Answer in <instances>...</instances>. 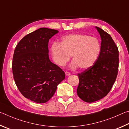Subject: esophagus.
I'll return each mask as SVG.
<instances>
[{"label": "esophagus", "instance_id": "esophagus-1", "mask_svg": "<svg viewBox=\"0 0 129 129\" xmlns=\"http://www.w3.org/2000/svg\"><path fill=\"white\" fill-rule=\"evenodd\" d=\"M65 74H66V76H69V75H70L71 74L68 71H65Z\"/></svg>", "mask_w": 129, "mask_h": 129}]
</instances>
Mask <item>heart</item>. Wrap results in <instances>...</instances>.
<instances>
[{"instance_id": "obj_1", "label": "heart", "mask_w": 129, "mask_h": 129, "mask_svg": "<svg viewBox=\"0 0 129 129\" xmlns=\"http://www.w3.org/2000/svg\"><path fill=\"white\" fill-rule=\"evenodd\" d=\"M101 45L98 38L82 33H74L63 36L61 41L54 42L51 52L54 62L64 66L70 59L71 68L86 70L95 63L100 55Z\"/></svg>"}]
</instances>
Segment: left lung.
<instances>
[{"label":"left lung","mask_w":129,"mask_h":129,"mask_svg":"<svg viewBox=\"0 0 129 129\" xmlns=\"http://www.w3.org/2000/svg\"><path fill=\"white\" fill-rule=\"evenodd\" d=\"M96 28L101 39L100 55L93 66L78 74L77 94L86 103H93L107 96L118 71V47L109 34L99 27Z\"/></svg>","instance_id":"left-lung-1"}]
</instances>
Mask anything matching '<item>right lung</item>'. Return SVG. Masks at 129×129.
<instances>
[{
    "instance_id": "right-lung-1",
    "label": "right lung",
    "mask_w": 129,
    "mask_h": 129,
    "mask_svg": "<svg viewBox=\"0 0 129 129\" xmlns=\"http://www.w3.org/2000/svg\"><path fill=\"white\" fill-rule=\"evenodd\" d=\"M58 31L41 28L20 41L13 56L15 82L25 98L37 103H45L57 85L65 78L64 72L49 58V41Z\"/></svg>"
}]
</instances>
